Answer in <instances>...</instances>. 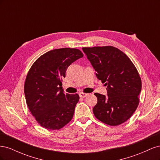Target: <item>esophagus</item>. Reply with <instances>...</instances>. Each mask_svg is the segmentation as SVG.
<instances>
[{
	"label": "esophagus",
	"mask_w": 160,
	"mask_h": 160,
	"mask_svg": "<svg viewBox=\"0 0 160 160\" xmlns=\"http://www.w3.org/2000/svg\"><path fill=\"white\" fill-rule=\"evenodd\" d=\"M88 95V93H79V96H80V98H85Z\"/></svg>",
	"instance_id": "34e87169"
}]
</instances>
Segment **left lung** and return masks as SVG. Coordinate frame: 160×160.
Instances as JSON below:
<instances>
[{
    "mask_svg": "<svg viewBox=\"0 0 160 160\" xmlns=\"http://www.w3.org/2000/svg\"><path fill=\"white\" fill-rule=\"evenodd\" d=\"M96 71V77L107 86L108 96L95 93L93 108L97 119L111 126L126 122L136 110L142 80L129 58L112 46L82 48Z\"/></svg>",
    "mask_w": 160,
    "mask_h": 160,
    "instance_id": "1",
    "label": "left lung"
}]
</instances>
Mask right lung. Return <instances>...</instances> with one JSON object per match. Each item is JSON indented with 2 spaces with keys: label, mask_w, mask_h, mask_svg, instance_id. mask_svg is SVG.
<instances>
[{
  "label": "right lung",
  "mask_w": 160,
  "mask_h": 160,
  "mask_svg": "<svg viewBox=\"0 0 160 160\" xmlns=\"http://www.w3.org/2000/svg\"><path fill=\"white\" fill-rule=\"evenodd\" d=\"M83 57L79 49L61 48L47 52L31 67L24 91L28 109L41 126L60 129L72 119L79 96L65 94L61 81L68 67Z\"/></svg>",
  "instance_id": "1"
}]
</instances>
